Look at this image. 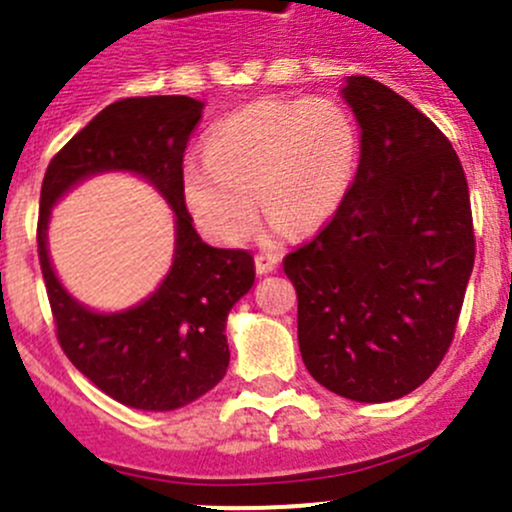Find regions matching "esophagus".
<instances>
[{
	"label": "esophagus",
	"instance_id": "obj_1",
	"mask_svg": "<svg viewBox=\"0 0 512 512\" xmlns=\"http://www.w3.org/2000/svg\"><path fill=\"white\" fill-rule=\"evenodd\" d=\"M277 265H280V257L270 255V252H262V255L255 257V270L260 275H270V272L277 270Z\"/></svg>",
	"mask_w": 512,
	"mask_h": 512
}]
</instances>
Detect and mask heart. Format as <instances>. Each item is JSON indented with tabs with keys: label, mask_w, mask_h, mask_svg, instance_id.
<instances>
[{
	"label": "heart",
	"mask_w": 512,
	"mask_h": 512,
	"mask_svg": "<svg viewBox=\"0 0 512 512\" xmlns=\"http://www.w3.org/2000/svg\"><path fill=\"white\" fill-rule=\"evenodd\" d=\"M361 158L354 113L337 98H260L220 118L205 158L183 165V200L200 230L237 245L262 210L272 232H312L337 215Z\"/></svg>",
	"instance_id": "obj_1"
}]
</instances>
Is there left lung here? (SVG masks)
Here are the masks:
<instances>
[{
	"label": "left lung",
	"instance_id": "8db88e82",
	"mask_svg": "<svg viewBox=\"0 0 512 512\" xmlns=\"http://www.w3.org/2000/svg\"><path fill=\"white\" fill-rule=\"evenodd\" d=\"M361 158L342 208L285 257L309 374L361 404L401 399L453 342L476 260L466 173L416 106L369 76L342 89Z\"/></svg>",
	"mask_w": 512,
	"mask_h": 512
}]
</instances>
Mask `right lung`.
<instances>
[{
  "mask_svg": "<svg viewBox=\"0 0 512 512\" xmlns=\"http://www.w3.org/2000/svg\"><path fill=\"white\" fill-rule=\"evenodd\" d=\"M203 106L190 96L111 103L51 158L41 183L36 242L56 337L91 384L131 409H180L223 379L230 364L227 314L255 282L250 252L200 240L185 208L183 153ZM101 172H133L151 182L176 220L169 275L146 300L121 313H96L61 286L45 237L50 208Z\"/></svg>",
  "mask_w": 512,
  "mask_h": 512,
  "instance_id": "1",
  "label": "right lung"
}]
</instances>
